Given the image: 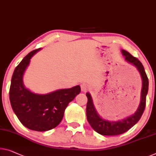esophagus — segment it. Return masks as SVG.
Segmentation results:
<instances>
[{"mask_svg":"<svg viewBox=\"0 0 156 156\" xmlns=\"http://www.w3.org/2000/svg\"><path fill=\"white\" fill-rule=\"evenodd\" d=\"M80 87H81V90H82L83 92L87 91V90L89 89V86H88L87 84H86V83H82V84L80 85Z\"/></svg>","mask_w":156,"mask_h":156,"instance_id":"34e87169","label":"esophagus"}]
</instances>
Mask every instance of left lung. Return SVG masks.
Returning <instances> with one entry per match:
<instances>
[{
  "mask_svg": "<svg viewBox=\"0 0 156 156\" xmlns=\"http://www.w3.org/2000/svg\"><path fill=\"white\" fill-rule=\"evenodd\" d=\"M121 52L124 56L125 61L135 67L141 76L142 80V87L141 91L140 103L138 108L133 114L123 119L118 120L117 121H111L101 118L98 114L93 103L91 94L89 92L86 93V96L87 97V107H86L87 121L91 125L92 129L101 135L114 136L127 132L140 120L146 107V98L148 90V79L144 68L140 61L132 56L128 52L122 50Z\"/></svg>",
  "mask_w": 156,
  "mask_h": 156,
  "instance_id": "1",
  "label": "left lung"
}]
</instances>
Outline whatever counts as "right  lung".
I'll return each mask as SVG.
<instances>
[{"label":"right lung","instance_id":"add662e5","mask_svg":"<svg viewBox=\"0 0 156 156\" xmlns=\"http://www.w3.org/2000/svg\"><path fill=\"white\" fill-rule=\"evenodd\" d=\"M29 52L14 71L10 88V101L20 121L28 129L44 132L55 128L64 117L65 109L80 92V85L59 89L48 94H37L25 87L23 77L31 57L40 51Z\"/></svg>","mask_w":156,"mask_h":156}]
</instances>
